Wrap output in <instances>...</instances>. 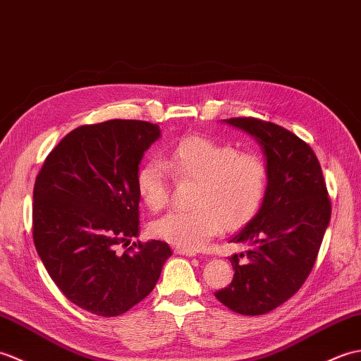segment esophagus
Wrapping results in <instances>:
<instances>
[{
  "label": "esophagus",
  "instance_id": "1",
  "mask_svg": "<svg viewBox=\"0 0 361 361\" xmlns=\"http://www.w3.org/2000/svg\"><path fill=\"white\" fill-rule=\"evenodd\" d=\"M178 255H183V256H190V258H193L196 256V252H191V250H183V248H176L174 250Z\"/></svg>",
  "mask_w": 361,
  "mask_h": 361
}]
</instances>
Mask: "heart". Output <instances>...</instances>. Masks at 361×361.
<instances>
[{
  "label": "heart",
  "instance_id": "heart-1",
  "mask_svg": "<svg viewBox=\"0 0 361 361\" xmlns=\"http://www.w3.org/2000/svg\"><path fill=\"white\" fill-rule=\"evenodd\" d=\"M165 170L176 180L196 182L191 210L171 212L151 226L156 238L183 250H199L222 228L243 227L266 196L267 166L258 154L204 135L182 139L160 157V164L149 162L137 171L135 188L154 212L170 197Z\"/></svg>",
  "mask_w": 361,
  "mask_h": 361
}]
</instances>
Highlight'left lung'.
Returning a JSON list of instances; mask_svg holds the SVG:
<instances>
[{
	"mask_svg": "<svg viewBox=\"0 0 361 361\" xmlns=\"http://www.w3.org/2000/svg\"><path fill=\"white\" fill-rule=\"evenodd\" d=\"M224 123L255 137L266 156L267 188L258 213L230 243L233 281L214 293L241 315H262L281 306L306 281L331 221V201L314 151L290 131L252 117Z\"/></svg>",
	"mask_w": 361,
	"mask_h": 361,
	"instance_id": "obj_1",
	"label": "left lung"
}]
</instances>
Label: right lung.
I'll use <instances>...</instances> for the list:
<instances>
[{
    "instance_id": "1",
    "label": "right lung",
    "mask_w": 361,
    "mask_h": 361,
    "mask_svg": "<svg viewBox=\"0 0 361 361\" xmlns=\"http://www.w3.org/2000/svg\"><path fill=\"white\" fill-rule=\"evenodd\" d=\"M160 128L140 120L78 126L46 157L34 187V243L66 298L94 315L117 317L154 289L173 255L139 236L135 176Z\"/></svg>"
}]
</instances>
